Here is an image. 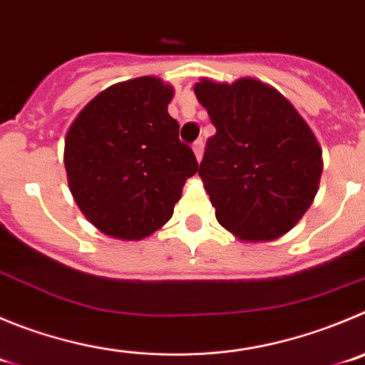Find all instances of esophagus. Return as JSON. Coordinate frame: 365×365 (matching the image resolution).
Segmentation results:
<instances>
[{"mask_svg":"<svg viewBox=\"0 0 365 365\" xmlns=\"http://www.w3.org/2000/svg\"><path fill=\"white\" fill-rule=\"evenodd\" d=\"M192 151H194V155H196V160H202V156H203V140H196L192 144Z\"/></svg>","mask_w":365,"mask_h":365,"instance_id":"obj_1","label":"esophagus"}]
</instances>
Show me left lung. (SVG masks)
I'll return each instance as SVG.
<instances>
[{
  "instance_id": "obj_1",
  "label": "left lung",
  "mask_w": 365,
  "mask_h": 365,
  "mask_svg": "<svg viewBox=\"0 0 365 365\" xmlns=\"http://www.w3.org/2000/svg\"><path fill=\"white\" fill-rule=\"evenodd\" d=\"M216 135L200 163L210 203L241 241H270L297 225L313 203L322 151L304 118L275 88L243 77L194 86Z\"/></svg>"
}]
</instances>
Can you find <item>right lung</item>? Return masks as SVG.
<instances>
[{
    "mask_svg": "<svg viewBox=\"0 0 365 365\" xmlns=\"http://www.w3.org/2000/svg\"><path fill=\"white\" fill-rule=\"evenodd\" d=\"M175 90L158 77L106 88L84 106L64 140L75 203L101 232L138 241L171 220L185 180L198 173L167 113Z\"/></svg>",
    "mask_w": 365,
    "mask_h": 365,
    "instance_id": "obj_1",
    "label": "right lung"
}]
</instances>
